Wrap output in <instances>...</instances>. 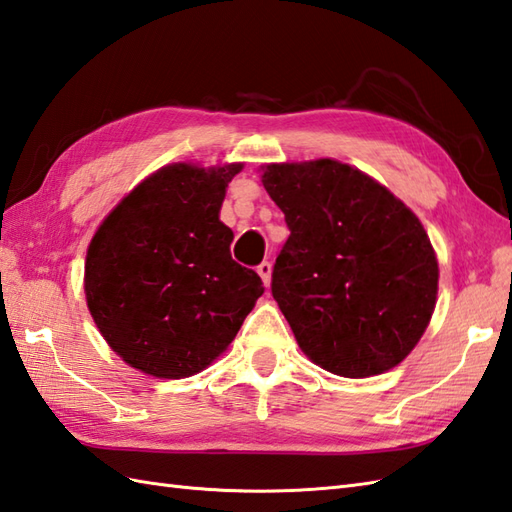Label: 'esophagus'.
Segmentation results:
<instances>
[{
	"mask_svg": "<svg viewBox=\"0 0 512 512\" xmlns=\"http://www.w3.org/2000/svg\"><path fill=\"white\" fill-rule=\"evenodd\" d=\"M257 272L261 281H264V285H270V277H272V264L270 261H261V264L257 266Z\"/></svg>",
	"mask_w": 512,
	"mask_h": 512,
	"instance_id": "1",
	"label": "esophagus"
}]
</instances>
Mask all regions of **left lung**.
Masks as SVG:
<instances>
[{
    "label": "left lung",
    "instance_id": "left-lung-1",
    "mask_svg": "<svg viewBox=\"0 0 512 512\" xmlns=\"http://www.w3.org/2000/svg\"><path fill=\"white\" fill-rule=\"evenodd\" d=\"M261 183L290 229L270 288L303 353L355 379L397 366L430 325L438 292L419 218L334 159L272 163Z\"/></svg>",
    "mask_w": 512,
    "mask_h": 512
}]
</instances>
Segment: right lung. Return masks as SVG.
<instances>
[{"mask_svg":"<svg viewBox=\"0 0 512 512\" xmlns=\"http://www.w3.org/2000/svg\"><path fill=\"white\" fill-rule=\"evenodd\" d=\"M242 163L165 165L117 205L87 251L85 294L100 334L152 377L200 373L229 347L264 294L231 257L218 213Z\"/></svg>","mask_w":512,"mask_h":512,"instance_id":"right-lung-1","label":"right lung"}]
</instances>
